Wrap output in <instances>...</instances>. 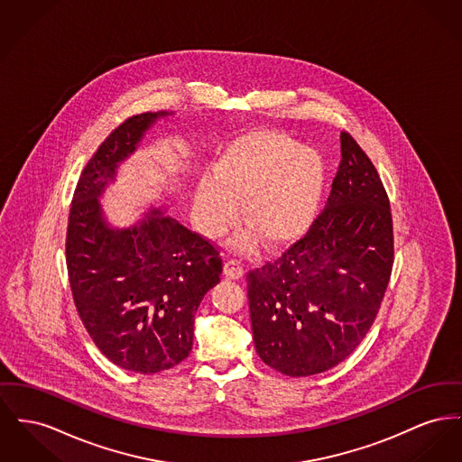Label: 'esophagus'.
<instances>
[{
  "mask_svg": "<svg viewBox=\"0 0 462 462\" xmlns=\"http://www.w3.org/2000/svg\"><path fill=\"white\" fill-rule=\"evenodd\" d=\"M223 273L228 279H241L245 275V267H243V263L239 260L232 258V260H226V263L223 267Z\"/></svg>",
  "mask_w": 462,
  "mask_h": 462,
  "instance_id": "esophagus-1",
  "label": "esophagus"
}]
</instances>
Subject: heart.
<instances>
[{
	"instance_id": "obj_1",
	"label": "heart",
	"mask_w": 462,
	"mask_h": 462,
	"mask_svg": "<svg viewBox=\"0 0 462 462\" xmlns=\"http://www.w3.org/2000/svg\"><path fill=\"white\" fill-rule=\"evenodd\" d=\"M321 153L277 131H254L221 148L193 191L197 228L217 237L239 217L265 245H290L316 219L325 189Z\"/></svg>"
}]
</instances>
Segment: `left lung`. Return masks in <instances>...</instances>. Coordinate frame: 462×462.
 Here are the masks:
<instances>
[{
    "mask_svg": "<svg viewBox=\"0 0 462 462\" xmlns=\"http://www.w3.org/2000/svg\"><path fill=\"white\" fill-rule=\"evenodd\" d=\"M326 208L309 232L256 271L247 300L256 353L290 377L342 363L374 325L394 256L379 172L347 133Z\"/></svg>",
    "mask_w": 462,
    "mask_h": 462,
    "instance_id": "8db88e82",
    "label": "left lung"
}]
</instances>
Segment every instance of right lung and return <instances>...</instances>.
Wrapping results in <instances>:
<instances>
[{
	"label": "right lung",
	"instance_id": "right-lung-1",
	"mask_svg": "<svg viewBox=\"0 0 462 462\" xmlns=\"http://www.w3.org/2000/svg\"><path fill=\"white\" fill-rule=\"evenodd\" d=\"M169 115L141 113L105 139L79 180L66 236L69 284L90 338L111 363L144 375L190 354L195 312L223 269L217 247L163 208L125 228L105 217L99 199L118 165Z\"/></svg>",
	"mask_w": 462,
	"mask_h": 462
}]
</instances>
